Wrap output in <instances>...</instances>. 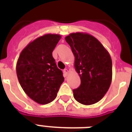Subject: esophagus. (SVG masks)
<instances>
[{"label": "esophagus", "instance_id": "esophagus-1", "mask_svg": "<svg viewBox=\"0 0 132 132\" xmlns=\"http://www.w3.org/2000/svg\"><path fill=\"white\" fill-rule=\"evenodd\" d=\"M64 75H65L66 76H67L68 73H69V70H68V68H66V69H64Z\"/></svg>", "mask_w": 132, "mask_h": 132}]
</instances>
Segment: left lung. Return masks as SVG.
Returning <instances> with one entry per match:
<instances>
[{"label": "left lung", "instance_id": "left-lung-1", "mask_svg": "<svg viewBox=\"0 0 132 132\" xmlns=\"http://www.w3.org/2000/svg\"><path fill=\"white\" fill-rule=\"evenodd\" d=\"M75 56L74 66L81 79V85L72 90L75 100L89 105L104 96L112 79L110 55L94 36L77 32L65 38Z\"/></svg>", "mask_w": 132, "mask_h": 132}]
</instances>
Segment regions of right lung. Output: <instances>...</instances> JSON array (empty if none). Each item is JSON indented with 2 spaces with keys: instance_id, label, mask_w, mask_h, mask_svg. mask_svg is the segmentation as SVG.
<instances>
[{
  "instance_id": "add662e5",
  "label": "right lung",
  "mask_w": 132,
  "mask_h": 132,
  "mask_svg": "<svg viewBox=\"0 0 132 132\" xmlns=\"http://www.w3.org/2000/svg\"><path fill=\"white\" fill-rule=\"evenodd\" d=\"M61 38L59 34L40 36L26 46L18 59L20 84L27 96L39 104L53 101L64 81L52 55Z\"/></svg>"
}]
</instances>
